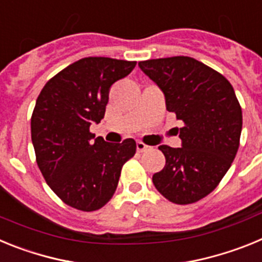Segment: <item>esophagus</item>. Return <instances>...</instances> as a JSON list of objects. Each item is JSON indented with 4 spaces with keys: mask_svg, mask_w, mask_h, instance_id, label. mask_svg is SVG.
Wrapping results in <instances>:
<instances>
[{
    "mask_svg": "<svg viewBox=\"0 0 262 262\" xmlns=\"http://www.w3.org/2000/svg\"><path fill=\"white\" fill-rule=\"evenodd\" d=\"M148 145L144 144L143 142H138L136 143V149H138V152H145L148 149Z\"/></svg>",
    "mask_w": 262,
    "mask_h": 262,
    "instance_id": "esophagus-1",
    "label": "esophagus"
}]
</instances>
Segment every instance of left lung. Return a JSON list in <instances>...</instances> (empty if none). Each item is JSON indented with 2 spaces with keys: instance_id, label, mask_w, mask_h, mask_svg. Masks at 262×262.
Instances as JSON below:
<instances>
[{
  "instance_id": "1",
  "label": "left lung",
  "mask_w": 262,
  "mask_h": 262,
  "mask_svg": "<svg viewBox=\"0 0 262 262\" xmlns=\"http://www.w3.org/2000/svg\"><path fill=\"white\" fill-rule=\"evenodd\" d=\"M139 67L184 123L181 148L159 147L165 166L152 181L168 201L190 205L209 195L230 169L240 144L242 107L230 81L193 57L145 60Z\"/></svg>"
}]
</instances>
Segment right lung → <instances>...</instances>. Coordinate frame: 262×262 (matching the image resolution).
Here are the masks:
<instances>
[{"instance_id":"obj_1","label":"right lung","mask_w":262,"mask_h":262,"mask_svg":"<svg viewBox=\"0 0 262 262\" xmlns=\"http://www.w3.org/2000/svg\"><path fill=\"white\" fill-rule=\"evenodd\" d=\"M136 61L84 57L48 80L31 115L36 164L60 200L96 211L114 195L120 170L136 152L134 139L106 143L90 133L105 117L108 90Z\"/></svg>"}]
</instances>
